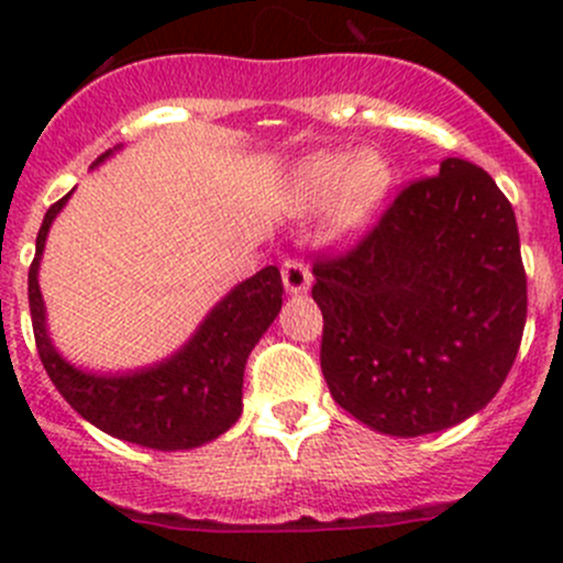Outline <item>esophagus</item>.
Segmentation results:
<instances>
[{"label": "esophagus", "instance_id": "obj_1", "mask_svg": "<svg viewBox=\"0 0 563 563\" xmlns=\"http://www.w3.org/2000/svg\"><path fill=\"white\" fill-rule=\"evenodd\" d=\"M280 275H283V288H286V294H294V297H297V294H305L310 288V269L302 264V261L297 258L283 261Z\"/></svg>", "mask_w": 563, "mask_h": 563}]
</instances>
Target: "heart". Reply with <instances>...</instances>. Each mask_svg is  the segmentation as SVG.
<instances>
[{"mask_svg":"<svg viewBox=\"0 0 563 563\" xmlns=\"http://www.w3.org/2000/svg\"><path fill=\"white\" fill-rule=\"evenodd\" d=\"M395 168L378 150H318L283 172L280 198L294 218L323 210V240L351 245L362 240L387 203Z\"/></svg>","mask_w":563,"mask_h":563,"instance_id":"b5f03b06","label":"heart"}]
</instances>
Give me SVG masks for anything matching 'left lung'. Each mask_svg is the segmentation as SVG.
<instances>
[{"label":"left lung","instance_id":"left-lung-1","mask_svg":"<svg viewBox=\"0 0 563 563\" xmlns=\"http://www.w3.org/2000/svg\"><path fill=\"white\" fill-rule=\"evenodd\" d=\"M313 275L323 378L371 430L413 439L455 428L512 371L526 327L518 220L474 163L446 157Z\"/></svg>","mask_w":563,"mask_h":563}]
</instances>
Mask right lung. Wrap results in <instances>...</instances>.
Listing matches in <instances>:
<instances>
[{"mask_svg":"<svg viewBox=\"0 0 563 563\" xmlns=\"http://www.w3.org/2000/svg\"><path fill=\"white\" fill-rule=\"evenodd\" d=\"M119 150L122 146L108 150L92 168ZM70 196L73 190L45 212L30 269L32 327L48 378L89 424L119 441L176 452L220 439L242 417V378L250 351L283 308L277 266H264L236 283L166 360L133 371H89L73 365L51 340L37 280L48 231Z\"/></svg>","mask_w":563,"mask_h":563,"instance_id":"add662e5","label":"right lung"}]
</instances>
